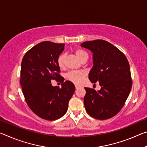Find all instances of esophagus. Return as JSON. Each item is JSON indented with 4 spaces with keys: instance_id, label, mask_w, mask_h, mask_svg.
Masks as SVG:
<instances>
[{
    "instance_id": "obj_1",
    "label": "esophagus",
    "mask_w": 147,
    "mask_h": 147,
    "mask_svg": "<svg viewBox=\"0 0 147 147\" xmlns=\"http://www.w3.org/2000/svg\"><path fill=\"white\" fill-rule=\"evenodd\" d=\"M80 88V86H77V85H75V88H76V89H79Z\"/></svg>"
}]
</instances>
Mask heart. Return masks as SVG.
<instances>
[{
    "instance_id": "obj_1",
    "label": "heart",
    "mask_w": 147,
    "mask_h": 147,
    "mask_svg": "<svg viewBox=\"0 0 147 147\" xmlns=\"http://www.w3.org/2000/svg\"><path fill=\"white\" fill-rule=\"evenodd\" d=\"M74 54L78 58V59L81 62L88 59V55L86 52H85L82 49H76L74 51ZM65 54H61L58 56L57 62H58V66L60 68H63L65 66ZM86 74L85 72L81 71H73L68 73L66 74V78L68 80L76 84H80L83 81L84 78L86 77Z\"/></svg>"
}]
</instances>
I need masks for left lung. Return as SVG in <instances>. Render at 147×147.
<instances>
[{"label": "left lung", "mask_w": 147, "mask_h": 147, "mask_svg": "<svg viewBox=\"0 0 147 147\" xmlns=\"http://www.w3.org/2000/svg\"><path fill=\"white\" fill-rule=\"evenodd\" d=\"M81 46L93 53L89 80L101 86L98 91L85 88L87 113L99 120L113 117L123 108L132 86L128 59L120 50L102 39L84 42Z\"/></svg>", "instance_id": "obj_1"}]
</instances>
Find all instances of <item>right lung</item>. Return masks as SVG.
<instances>
[{
	"label": "right lung",
	"instance_id": "1",
	"mask_svg": "<svg viewBox=\"0 0 147 147\" xmlns=\"http://www.w3.org/2000/svg\"><path fill=\"white\" fill-rule=\"evenodd\" d=\"M65 44L43 41L24 54L21 63L20 84L26 104L39 117L54 121L63 117L75 91L70 81H64L57 59ZM62 82V88L51 86V80Z\"/></svg>",
	"mask_w": 147,
	"mask_h": 147
}]
</instances>
